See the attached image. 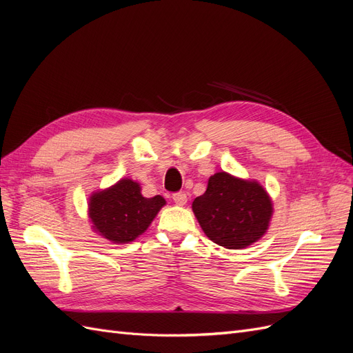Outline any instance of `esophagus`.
Segmentation results:
<instances>
[{
    "instance_id": "34e87169",
    "label": "esophagus",
    "mask_w": 353,
    "mask_h": 353,
    "mask_svg": "<svg viewBox=\"0 0 353 353\" xmlns=\"http://www.w3.org/2000/svg\"><path fill=\"white\" fill-rule=\"evenodd\" d=\"M172 199H174V201L176 203L178 206H184L185 203H187V194L185 193H175L172 196Z\"/></svg>"
}]
</instances>
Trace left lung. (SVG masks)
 <instances>
[{
    "instance_id": "obj_1",
    "label": "left lung",
    "mask_w": 353,
    "mask_h": 353,
    "mask_svg": "<svg viewBox=\"0 0 353 353\" xmlns=\"http://www.w3.org/2000/svg\"><path fill=\"white\" fill-rule=\"evenodd\" d=\"M206 237L225 249H244L263 237L274 213L272 200L254 179L216 172L193 201Z\"/></svg>"
}]
</instances>
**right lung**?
<instances>
[{
	"mask_svg": "<svg viewBox=\"0 0 353 353\" xmlns=\"http://www.w3.org/2000/svg\"><path fill=\"white\" fill-rule=\"evenodd\" d=\"M165 205L162 196L147 199L137 181L122 178L114 185L91 194L88 218L99 236L114 244H125L145 232Z\"/></svg>",
	"mask_w": 353,
	"mask_h": 353,
	"instance_id": "obj_1",
	"label": "right lung"
}]
</instances>
